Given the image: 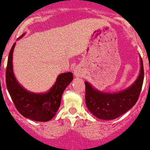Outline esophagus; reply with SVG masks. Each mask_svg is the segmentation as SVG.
Wrapping results in <instances>:
<instances>
[{
  "mask_svg": "<svg viewBox=\"0 0 150 150\" xmlns=\"http://www.w3.org/2000/svg\"><path fill=\"white\" fill-rule=\"evenodd\" d=\"M74 75H75V77H77V78H80V77L83 76V69H82V67H80V66H76V67L74 68Z\"/></svg>",
  "mask_w": 150,
  "mask_h": 150,
  "instance_id": "obj_1",
  "label": "esophagus"
}]
</instances>
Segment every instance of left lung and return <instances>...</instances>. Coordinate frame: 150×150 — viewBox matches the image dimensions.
Returning <instances> with one entry per match:
<instances>
[{
    "label": "left lung",
    "mask_w": 150,
    "mask_h": 150,
    "mask_svg": "<svg viewBox=\"0 0 150 150\" xmlns=\"http://www.w3.org/2000/svg\"><path fill=\"white\" fill-rule=\"evenodd\" d=\"M144 80V67L140 57V71L137 80L129 87L115 93H105L86 84V103L88 110L98 119L112 120L132 108L137 101Z\"/></svg>",
    "instance_id": "8db88e82"
}]
</instances>
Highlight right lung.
Instances as JSON below:
<instances>
[{
  "mask_svg": "<svg viewBox=\"0 0 150 150\" xmlns=\"http://www.w3.org/2000/svg\"><path fill=\"white\" fill-rule=\"evenodd\" d=\"M15 45L16 42L11 49L6 72V86L13 102L18 112L27 119L42 122L51 120L60 106L63 92L73 80L72 73L67 72L59 74L54 84L47 92L37 93L27 91L17 81L13 70Z\"/></svg>",
  "mask_w": 150,
  "mask_h": 150,
  "instance_id": "right-lung-1",
  "label": "right lung"
}]
</instances>
